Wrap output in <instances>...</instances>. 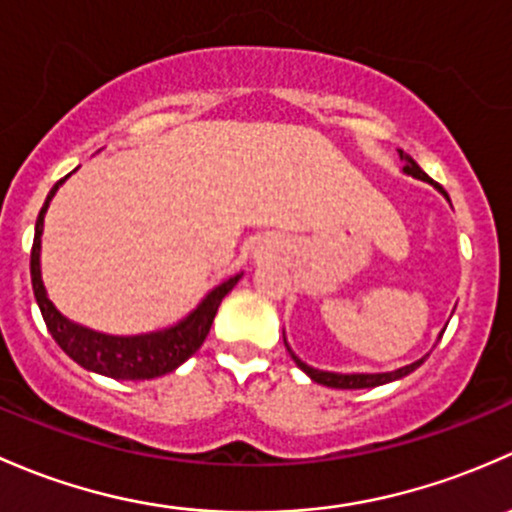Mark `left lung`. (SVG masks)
Here are the masks:
<instances>
[{
	"mask_svg": "<svg viewBox=\"0 0 512 512\" xmlns=\"http://www.w3.org/2000/svg\"><path fill=\"white\" fill-rule=\"evenodd\" d=\"M397 152H399V160H402V175L414 177V179H421V182L431 184V187H434L439 194H444L446 202L451 204L449 194L444 192V187H441V184H436L434 179L426 175V172L421 170L419 165H416V162L412 160V157L407 155V152H404V150H397ZM446 325H449V323H446ZM446 325H444V330H446ZM444 330H441L439 337H436V342L441 340V335H444ZM283 345H286L288 355L293 357L295 365H298L300 370L308 374V377L313 379V382L323 384V387H333V389H372V387H382V384L397 382V379H402V377H407V374H412V372L416 370V367L424 365L426 357H429V352H426L424 357H419V360L412 362V365H404V367H399V370H392V372H328V370H318V367L305 365V362L300 360L298 355H295L293 347L288 345L286 330H283ZM434 347H436V345H434Z\"/></svg>",
	"mask_w": 512,
	"mask_h": 512,
	"instance_id": "obj_1",
	"label": "left lung"
}]
</instances>
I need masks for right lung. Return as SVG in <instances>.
<instances>
[{
    "mask_svg": "<svg viewBox=\"0 0 512 512\" xmlns=\"http://www.w3.org/2000/svg\"><path fill=\"white\" fill-rule=\"evenodd\" d=\"M71 175H66L61 182H56L54 187H51L49 197H46L44 207H41L39 212V219H36L34 246H31V288H34V298L36 303H39L41 315H44L46 328H49L56 345H59L76 365H81L83 370L103 374V377L110 379H133V382L165 377V374L175 372L179 365H184V362L202 347V342L207 340L209 335V328H212L214 315H217L221 300H224L226 293L241 281L244 271L234 273L231 278L221 281L219 286H214L212 291L199 300L197 308H192L184 318H179L177 323L167 325V328L162 330H152V333L140 335H105L73 323V320H68L66 315L51 303L44 286V278H41V236H44V217L46 212H49L51 199L56 197L61 184Z\"/></svg>",
    "mask_w": 512,
    "mask_h": 512,
    "instance_id": "1",
    "label": "right lung"
}]
</instances>
